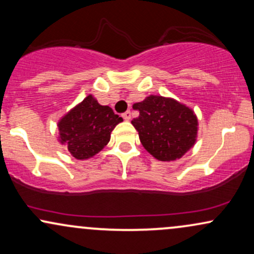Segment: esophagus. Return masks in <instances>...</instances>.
<instances>
[{
  "label": "esophagus",
  "mask_w": 254,
  "mask_h": 254,
  "mask_svg": "<svg viewBox=\"0 0 254 254\" xmlns=\"http://www.w3.org/2000/svg\"><path fill=\"white\" fill-rule=\"evenodd\" d=\"M122 117H123L125 121H129V119H131V112L130 111H127V112H124L123 115H122Z\"/></svg>",
  "instance_id": "obj_1"
}]
</instances>
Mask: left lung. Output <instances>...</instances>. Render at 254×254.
Segmentation results:
<instances>
[{"mask_svg":"<svg viewBox=\"0 0 254 254\" xmlns=\"http://www.w3.org/2000/svg\"><path fill=\"white\" fill-rule=\"evenodd\" d=\"M139 116L132 119L139 141L145 150L160 161L180 159L197 136V118L193 111L173 99L150 95L133 105Z\"/></svg>","mask_w":254,"mask_h":254,"instance_id":"obj_1","label":"left lung"}]
</instances>
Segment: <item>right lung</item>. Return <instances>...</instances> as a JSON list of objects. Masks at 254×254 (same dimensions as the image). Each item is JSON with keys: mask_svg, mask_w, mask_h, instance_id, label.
Returning a JSON list of instances; mask_svg holds the SVG:
<instances>
[{"mask_svg": "<svg viewBox=\"0 0 254 254\" xmlns=\"http://www.w3.org/2000/svg\"><path fill=\"white\" fill-rule=\"evenodd\" d=\"M122 121L110 106H101L88 95L58 123L61 142L74 157L88 159L109 143L111 132Z\"/></svg>", "mask_w": 254, "mask_h": 254, "instance_id": "add662e5", "label": "right lung"}]
</instances>
